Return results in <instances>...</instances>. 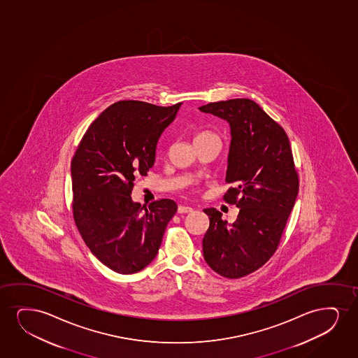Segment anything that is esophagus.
I'll use <instances>...</instances> for the list:
<instances>
[{
  "mask_svg": "<svg viewBox=\"0 0 358 358\" xmlns=\"http://www.w3.org/2000/svg\"><path fill=\"white\" fill-rule=\"evenodd\" d=\"M192 212V207L189 206H179L178 207V213H191Z\"/></svg>",
  "mask_w": 358,
  "mask_h": 358,
  "instance_id": "1",
  "label": "esophagus"
}]
</instances>
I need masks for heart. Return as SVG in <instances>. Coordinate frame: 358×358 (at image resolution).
Returning a JSON list of instances; mask_svg holds the SVG:
<instances>
[{
	"mask_svg": "<svg viewBox=\"0 0 358 358\" xmlns=\"http://www.w3.org/2000/svg\"><path fill=\"white\" fill-rule=\"evenodd\" d=\"M202 134H207V133H201V134H199V136H202Z\"/></svg>",
	"mask_w": 358,
	"mask_h": 358,
	"instance_id": "heart-1",
	"label": "heart"
}]
</instances>
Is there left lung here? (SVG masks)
<instances>
[{"instance_id":"obj_1","label":"left lung","mask_w":358,"mask_h":358,"mask_svg":"<svg viewBox=\"0 0 358 358\" xmlns=\"http://www.w3.org/2000/svg\"><path fill=\"white\" fill-rule=\"evenodd\" d=\"M199 109L230 124L225 180L235 187L224 201L240 208L231 225L217 209H204L209 217L204 260L220 276L241 278L276 252L298 196V172L285 129L253 100L217 101Z\"/></svg>"}]
</instances>
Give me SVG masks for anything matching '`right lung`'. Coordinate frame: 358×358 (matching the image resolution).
<instances>
[{
  "instance_id": "add662e5",
  "label": "right lung",
  "mask_w": 358,
  "mask_h": 358,
  "mask_svg": "<svg viewBox=\"0 0 358 358\" xmlns=\"http://www.w3.org/2000/svg\"><path fill=\"white\" fill-rule=\"evenodd\" d=\"M180 105L166 108L138 100L110 105L88 127L73 155L75 224L92 253L118 273H136L154 260L177 212L173 199L144 207L131 195L136 176H146L154 166L159 136Z\"/></svg>"
}]
</instances>
